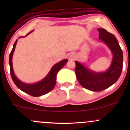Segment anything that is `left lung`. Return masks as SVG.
<instances>
[{"instance_id":"1","label":"left lung","mask_w":130,"mask_h":130,"mask_svg":"<svg viewBox=\"0 0 130 130\" xmlns=\"http://www.w3.org/2000/svg\"><path fill=\"white\" fill-rule=\"evenodd\" d=\"M99 40L111 50L112 59L106 71L96 72L75 61V73L79 83L84 88L94 92H100L109 87L119 79L123 67V52L117 40L113 34L104 29H98Z\"/></svg>"}]
</instances>
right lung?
<instances>
[{"label":"right lung","mask_w":130,"mask_h":130,"mask_svg":"<svg viewBox=\"0 0 130 130\" xmlns=\"http://www.w3.org/2000/svg\"><path fill=\"white\" fill-rule=\"evenodd\" d=\"M32 31H31L29 34H27L26 36H27ZM21 37H20L19 38H21ZM17 41L18 39L16 40L14 44H13V49L10 54V57H9L10 74H11V78H12L13 82H14L16 86L20 90H21L22 92H25V93L31 95V96L37 97V96H41V95H45V94L50 92V91H51L54 89L56 83L57 74L59 72V70L62 69L64 65L67 63L68 60L67 59H63V60L58 62L57 63L55 64L52 67V68L51 69L50 72L48 73V74L46 75V76L44 77L40 81L37 82V83H33V84H27V83H23V82L21 81L20 80L18 79V78L16 76V75L14 74L13 67L12 58L13 53H14V50H15Z\"/></svg>","instance_id":"add662e5"}]
</instances>
